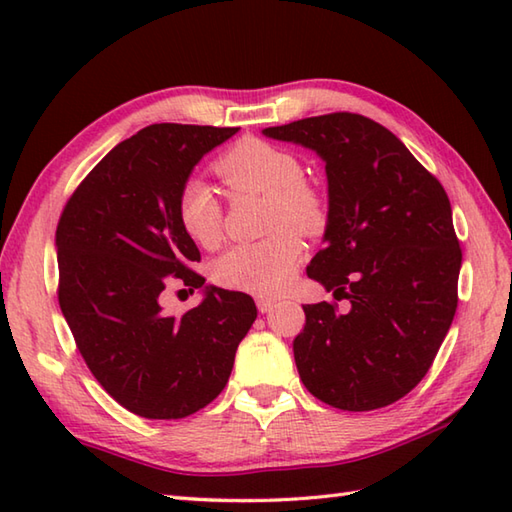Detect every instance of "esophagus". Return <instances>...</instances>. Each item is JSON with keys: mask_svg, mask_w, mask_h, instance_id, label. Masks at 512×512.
Returning <instances> with one entry per match:
<instances>
[{"mask_svg": "<svg viewBox=\"0 0 512 512\" xmlns=\"http://www.w3.org/2000/svg\"><path fill=\"white\" fill-rule=\"evenodd\" d=\"M277 306V301L275 299H268V297H257V308H259V312L262 314H266V312H270Z\"/></svg>", "mask_w": 512, "mask_h": 512, "instance_id": "obj_1", "label": "esophagus"}]
</instances>
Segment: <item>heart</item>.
<instances>
[{
    "mask_svg": "<svg viewBox=\"0 0 512 512\" xmlns=\"http://www.w3.org/2000/svg\"><path fill=\"white\" fill-rule=\"evenodd\" d=\"M215 169L237 193L268 198L266 239L228 248L213 266L217 284L231 290L277 295L288 286L303 244L301 233H317L325 224L323 202L306 182L301 162L286 149L248 138L233 145L215 162ZM178 222L195 244L211 248L222 233V204L202 178H189L178 193Z\"/></svg>",
    "mask_w": 512,
    "mask_h": 512,
    "instance_id": "1",
    "label": "heart"
}]
</instances>
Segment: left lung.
<instances>
[{"mask_svg":"<svg viewBox=\"0 0 512 512\" xmlns=\"http://www.w3.org/2000/svg\"><path fill=\"white\" fill-rule=\"evenodd\" d=\"M264 134L323 158L328 226L308 277L350 301L345 314L328 301L303 306L306 325L292 341L303 385L343 411L387 407L429 372L458 308L462 250L449 195L361 114L301 118Z\"/></svg>","mask_w":512,"mask_h":512,"instance_id":"left-lung-1","label":"left lung"}]
</instances>
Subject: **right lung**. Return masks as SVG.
Listing matches in <instances>:
<instances>
[{
  "mask_svg": "<svg viewBox=\"0 0 512 512\" xmlns=\"http://www.w3.org/2000/svg\"><path fill=\"white\" fill-rule=\"evenodd\" d=\"M237 129H140L85 176L59 217L61 312L94 378L136 416L178 420L209 405L257 319L248 295L213 286L180 317L162 308L171 286H204L191 270L200 250L178 222V193Z\"/></svg>",
  "mask_w": 512,
  "mask_h": 512,
  "instance_id": "add662e5",
  "label": "right lung"
}]
</instances>
